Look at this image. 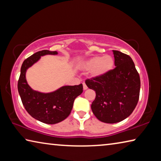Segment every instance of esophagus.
Instances as JSON below:
<instances>
[{
  "label": "esophagus",
  "mask_w": 161,
  "mask_h": 161,
  "mask_svg": "<svg viewBox=\"0 0 161 161\" xmlns=\"http://www.w3.org/2000/svg\"><path fill=\"white\" fill-rule=\"evenodd\" d=\"M83 89H84V90H86V89H87V86L86 85V84L84 82H83Z\"/></svg>",
  "instance_id": "esophagus-1"
}]
</instances>
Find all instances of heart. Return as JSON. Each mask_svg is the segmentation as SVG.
Masks as SVG:
<instances>
[{
    "instance_id": "obj_1",
    "label": "heart",
    "mask_w": 161,
    "mask_h": 161,
    "mask_svg": "<svg viewBox=\"0 0 161 161\" xmlns=\"http://www.w3.org/2000/svg\"><path fill=\"white\" fill-rule=\"evenodd\" d=\"M113 66L114 59L109 55L93 57L89 59L84 64V67L86 69H92V75L94 77L105 75L112 69Z\"/></svg>"
}]
</instances>
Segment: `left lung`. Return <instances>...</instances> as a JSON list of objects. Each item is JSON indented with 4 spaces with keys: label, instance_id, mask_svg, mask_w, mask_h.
Instances as JSON below:
<instances>
[{
    "label": "left lung",
    "instance_id": "8db88e82",
    "mask_svg": "<svg viewBox=\"0 0 161 161\" xmlns=\"http://www.w3.org/2000/svg\"><path fill=\"white\" fill-rule=\"evenodd\" d=\"M116 67L99 77L87 79L86 86L96 92L91 108L99 121L115 124L129 116L139 99L141 80L132 59L113 50Z\"/></svg>",
    "mask_w": 161,
    "mask_h": 161
}]
</instances>
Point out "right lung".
<instances>
[{
  "mask_svg": "<svg viewBox=\"0 0 161 161\" xmlns=\"http://www.w3.org/2000/svg\"><path fill=\"white\" fill-rule=\"evenodd\" d=\"M57 51H39L25 59L20 69L18 90L22 103L28 113L42 123L54 124L69 115L75 99L83 92L82 84L64 86L51 93H41L31 88L25 79L27 69L45 54H57Z\"/></svg>",
  "mask_w": 161,
  "mask_h": 161,
  "instance_id": "1",
  "label": "right lung"
}]
</instances>
